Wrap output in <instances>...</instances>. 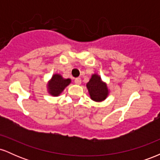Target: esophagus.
<instances>
[{"label":"esophagus","instance_id":"esophagus-1","mask_svg":"<svg viewBox=\"0 0 160 160\" xmlns=\"http://www.w3.org/2000/svg\"><path fill=\"white\" fill-rule=\"evenodd\" d=\"M74 82H75V83L78 84V85H80V84L81 83V79H80V78H76V79H75Z\"/></svg>","mask_w":160,"mask_h":160}]
</instances>
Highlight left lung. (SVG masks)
Here are the masks:
<instances>
[{
  "instance_id": "obj_1",
  "label": "left lung",
  "mask_w": 160,
  "mask_h": 160,
  "mask_svg": "<svg viewBox=\"0 0 160 160\" xmlns=\"http://www.w3.org/2000/svg\"><path fill=\"white\" fill-rule=\"evenodd\" d=\"M86 87L91 99L95 102H102L106 99L109 94L107 84L102 81L101 77L97 74L92 75L91 79L86 84Z\"/></svg>"
}]
</instances>
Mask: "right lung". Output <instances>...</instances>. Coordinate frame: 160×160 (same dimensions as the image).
Wrapping results in <instances>:
<instances>
[{
  "mask_svg": "<svg viewBox=\"0 0 160 160\" xmlns=\"http://www.w3.org/2000/svg\"><path fill=\"white\" fill-rule=\"evenodd\" d=\"M71 79H65L62 75L55 74L47 84L49 93L52 96H58L63 92L66 86L71 83Z\"/></svg>",
  "mask_w": 160,
  "mask_h": 160,
  "instance_id": "add662e5",
  "label": "right lung"
}]
</instances>
